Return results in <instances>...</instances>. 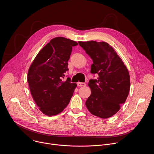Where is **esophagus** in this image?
<instances>
[{
	"label": "esophagus",
	"instance_id": "esophagus-1",
	"mask_svg": "<svg viewBox=\"0 0 154 154\" xmlns=\"http://www.w3.org/2000/svg\"><path fill=\"white\" fill-rule=\"evenodd\" d=\"M86 85V83L84 82H78L77 83V86H84Z\"/></svg>",
	"mask_w": 154,
	"mask_h": 154
}]
</instances>
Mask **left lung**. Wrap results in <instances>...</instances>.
Listing matches in <instances>:
<instances>
[{"mask_svg": "<svg viewBox=\"0 0 154 154\" xmlns=\"http://www.w3.org/2000/svg\"><path fill=\"white\" fill-rule=\"evenodd\" d=\"M93 61L91 73L97 79H90L91 94L85 102L93 115L102 119L115 115L128 95L130 82L127 68L113 48L105 42H79Z\"/></svg>", "mask_w": 154, "mask_h": 154, "instance_id": "obj_1", "label": "left lung"}]
</instances>
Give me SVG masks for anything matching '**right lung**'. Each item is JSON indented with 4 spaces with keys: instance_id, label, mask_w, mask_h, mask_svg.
Returning <instances> with one entry per match:
<instances>
[{
    "instance_id": "right-lung-1",
    "label": "right lung",
    "mask_w": 154,
    "mask_h": 154,
    "mask_svg": "<svg viewBox=\"0 0 154 154\" xmlns=\"http://www.w3.org/2000/svg\"><path fill=\"white\" fill-rule=\"evenodd\" d=\"M78 44L63 37H56L38 54L29 68L27 82L34 101L48 116L61 113L67 106L77 84L68 77V60L73 46Z\"/></svg>"
}]
</instances>
